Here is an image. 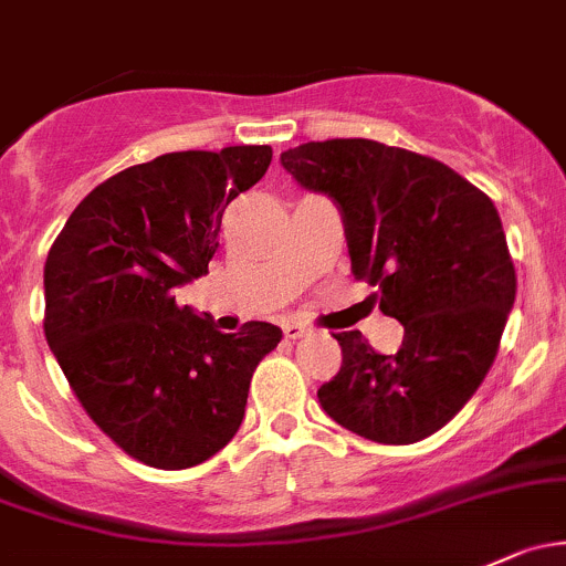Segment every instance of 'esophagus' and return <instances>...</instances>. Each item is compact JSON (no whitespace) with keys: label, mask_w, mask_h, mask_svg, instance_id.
<instances>
[{"label":"esophagus","mask_w":566,"mask_h":566,"mask_svg":"<svg viewBox=\"0 0 566 566\" xmlns=\"http://www.w3.org/2000/svg\"><path fill=\"white\" fill-rule=\"evenodd\" d=\"M282 331H284V338H290V342H295V338H303L308 333L301 323H284Z\"/></svg>","instance_id":"esophagus-1"}]
</instances>
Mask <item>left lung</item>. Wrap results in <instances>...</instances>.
<instances>
[{
  "instance_id": "obj_1",
  "label": "left lung",
  "mask_w": 566,
  "mask_h": 566,
  "mask_svg": "<svg viewBox=\"0 0 566 566\" xmlns=\"http://www.w3.org/2000/svg\"><path fill=\"white\" fill-rule=\"evenodd\" d=\"M282 165L336 203L355 279L403 325L396 355L360 331L333 333L344 358L317 390L319 407L371 442L431 437L480 388L515 303L496 206L439 159L366 138L303 143Z\"/></svg>"
}]
</instances>
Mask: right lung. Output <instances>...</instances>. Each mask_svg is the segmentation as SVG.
<instances>
[{"label": "right lung", "instance_id": "add662e5", "mask_svg": "<svg viewBox=\"0 0 566 566\" xmlns=\"http://www.w3.org/2000/svg\"><path fill=\"white\" fill-rule=\"evenodd\" d=\"M271 157V146H228L133 165L81 200L48 252V347L99 431L148 467L217 455L254 368L282 342L258 319L217 331L174 295L208 273L224 208Z\"/></svg>", "mask_w": 566, "mask_h": 566}]
</instances>
